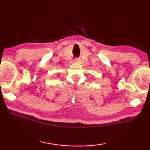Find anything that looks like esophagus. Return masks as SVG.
<instances>
[{
    "label": "esophagus",
    "mask_w": 150,
    "mask_h": 150,
    "mask_svg": "<svg viewBox=\"0 0 150 150\" xmlns=\"http://www.w3.org/2000/svg\"><path fill=\"white\" fill-rule=\"evenodd\" d=\"M79 59H74V62H76V63H79Z\"/></svg>",
    "instance_id": "obj_1"
}]
</instances>
